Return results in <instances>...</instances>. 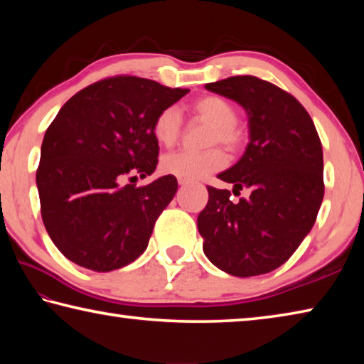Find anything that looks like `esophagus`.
Here are the masks:
<instances>
[{
    "label": "esophagus",
    "instance_id": "obj_1",
    "mask_svg": "<svg viewBox=\"0 0 364 364\" xmlns=\"http://www.w3.org/2000/svg\"><path fill=\"white\" fill-rule=\"evenodd\" d=\"M178 183H180L181 188H184V186H186V184H188V181H184V180H178Z\"/></svg>",
    "mask_w": 364,
    "mask_h": 364
}]
</instances>
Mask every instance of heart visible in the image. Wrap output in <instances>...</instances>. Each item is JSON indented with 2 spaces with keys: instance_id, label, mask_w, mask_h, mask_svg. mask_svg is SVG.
Here are the masks:
<instances>
[{
  "instance_id": "1",
  "label": "heart",
  "mask_w": 364,
  "mask_h": 364,
  "mask_svg": "<svg viewBox=\"0 0 364 364\" xmlns=\"http://www.w3.org/2000/svg\"><path fill=\"white\" fill-rule=\"evenodd\" d=\"M196 114L215 125L213 143H223L228 147H236L242 141V132L236 127L237 110L231 102L218 96H205L194 104ZM181 114L176 107L160 110L152 123V134L160 146H173L180 136ZM225 154L220 149L205 152L180 151L168 154L162 159V171L184 181H197L212 171L223 168Z\"/></svg>"
}]
</instances>
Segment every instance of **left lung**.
<instances>
[{
    "instance_id": "8db88e82",
    "label": "left lung",
    "mask_w": 364,
    "mask_h": 364,
    "mask_svg": "<svg viewBox=\"0 0 364 364\" xmlns=\"http://www.w3.org/2000/svg\"><path fill=\"white\" fill-rule=\"evenodd\" d=\"M205 88L236 101L249 117V144L220 180L207 186L208 202L197 217L204 254L228 274L249 278L289 260L315 225L324 196L323 146L311 117L292 95L252 75L230 77Z\"/></svg>"
}]
</instances>
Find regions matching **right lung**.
I'll return each instance as SVG.
<instances>
[{
  "label": "right lung",
  "instance_id": "right-lung-1",
  "mask_svg": "<svg viewBox=\"0 0 364 364\" xmlns=\"http://www.w3.org/2000/svg\"><path fill=\"white\" fill-rule=\"evenodd\" d=\"M188 91L122 75L86 86L60 107L43 138L36 188L49 237L70 262L107 273L146 250L178 181L122 183L154 173L152 123Z\"/></svg>",
  "mask_w": 364,
  "mask_h": 364
}]
</instances>
